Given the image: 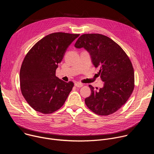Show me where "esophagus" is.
Instances as JSON below:
<instances>
[{
    "mask_svg": "<svg viewBox=\"0 0 154 154\" xmlns=\"http://www.w3.org/2000/svg\"><path fill=\"white\" fill-rule=\"evenodd\" d=\"M83 84L81 83H79V82H76L75 83V86H77V87H79V88H80L82 86H83Z\"/></svg>",
    "mask_w": 154,
    "mask_h": 154,
    "instance_id": "obj_1",
    "label": "esophagus"
}]
</instances>
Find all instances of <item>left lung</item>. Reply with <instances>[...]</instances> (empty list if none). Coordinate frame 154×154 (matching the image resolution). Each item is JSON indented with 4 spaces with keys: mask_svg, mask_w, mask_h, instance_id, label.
<instances>
[{
    "mask_svg": "<svg viewBox=\"0 0 154 154\" xmlns=\"http://www.w3.org/2000/svg\"><path fill=\"white\" fill-rule=\"evenodd\" d=\"M74 46L88 51L94 66L100 67L98 74L104 82L99 90L89 85L91 94L85 99V104L96 115L113 114L125 103L134 89V70L130 58L116 42L99 33L82 35Z\"/></svg>",
    "mask_w": 154,
    "mask_h": 154,
    "instance_id": "8db88e82",
    "label": "left lung"
}]
</instances>
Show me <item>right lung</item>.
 Returning <instances> with one entry per match:
<instances>
[{
	"instance_id": "add662e5",
	"label": "right lung",
	"mask_w": 154,
	"mask_h": 154,
	"mask_svg": "<svg viewBox=\"0 0 154 154\" xmlns=\"http://www.w3.org/2000/svg\"><path fill=\"white\" fill-rule=\"evenodd\" d=\"M80 34L57 32L42 38L26 54L19 74L22 94L29 105L43 114L60 109L72 90L74 83L65 82L55 71L72 42Z\"/></svg>"
}]
</instances>
